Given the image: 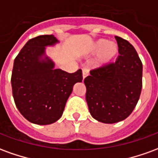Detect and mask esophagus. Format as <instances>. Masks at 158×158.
<instances>
[{"label": "esophagus", "mask_w": 158, "mask_h": 158, "mask_svg": "<svg viewBox=\"0 0 158 158\" xmlns=\"http://www.w3.org/2000/svg\"><path fill=\"white\" fill-rule=\"evenodd\" d=\"M88 74H89V73H88V71H87V69H83V70H82V76H83V79H85L86 78V77H87V76H88Z\"/></svg>", "instance_id": "obj_1"}]
</instances>
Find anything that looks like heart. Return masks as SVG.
I'll use <instances>...</instances> for the list:
<instances>
[{
  "mask_svg": "<svg viewBox=\"0 0 158 158\" xmlns=\"http://www.w3.org/2000/svg\"><path fill=\"white\" fill-rule=\"evenodd\" d=\"M89 52L91 54H97L91 62L93 68L101 69L110 65L116 59L118 54V46L114 42L99 39L93 43L89 49Z\"/></svg>",
  "mask_w": 158,
  "mask_h": 158,
  "instance_id": "obj_1",
  "label": "heart"
}]
</instances>
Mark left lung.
Wrapping results in <instances>:
<instances>
[{
  "label": "left lung",
  "instance_id": "obj_1",
  "mask_svg": "<svg viewBox=\"0 0 158 158\" xmlns=\"http://www.w3.org/2000/svg\"><path fill=\"white\" fill-rule=\"evenodd\" d=\"M120 56L115 63L90 71L84 82L90 115L104 123L124 120L139 101L142 62L129 41L115 36Z\"/></svg>",
  "mask_w": 158,
  "mask_h": 158
}]
</instances>
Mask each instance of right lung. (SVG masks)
I'll use <instances>...</instances> for the list:
<instances>
[{
  "label": "right lung",
  "instance_id": "obj_1",
  "mask_svg": "<svg viewBox=\"0 0 158 158\" xmlns=\"http://www.w3.org/2000/svg\"><path fill=\"white\" fill-rule=\"evenodd\" d=\"M59 40L53 35L37 36L26 43L14 60L12 89L16 106L28 121L51 124L62 115L76 83L82 82V70L69 73L56 69L46 47Z\"/></svg>",
  "mask_w": 158,
  "mask_h": 158
}]
</instances>
